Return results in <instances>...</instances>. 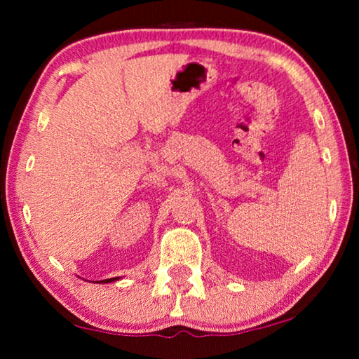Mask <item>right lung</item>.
<instances>
[{"mask_svg":"<svg viewBox=\"0 0 359 359\" xmlns=\"http://www.w3.org/2000/svg\"><path fill=\"white\" fill-rule=\"evenodd\" d=\"M114 280H117V277H115V278H107V280H101V283H109V282H114Z\"/></svg>","mask_w":359,"mask_h":359,"instance_id":"obj_1","label":"right lung"}]
</instances>
